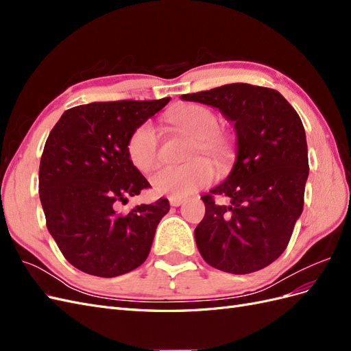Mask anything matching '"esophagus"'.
<instances>
[{
  "label": "esophagus",
  "instance_id": "obj_1",
  "mask_svg": "<svg viewBox=\"0 0 351 351\" xmlns=\"http://www.w3.org/2000/svg\"><path fill=\"white\" fill-rule=\"evenodd\" d=\"M183 204H184L183 197H169V205H171V206H180Z\"/></svg>",
  "mask_w": 351,
  "mask_h": 351
}]
</instances>
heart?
<instances>
[{
	"mask_svg": "<svg viewBox=\"0 0 351 351\" xmlns=\"http://www.w3.org/2000/svg\"><path fill=\"white\" fill-rule=\"evenodd\" d=\"M168 121L176 129L196 139L192 156L206 155L221 171L228 169L234 161L236 149L231 137L218 132V117L202 105H182L168 114ZM159 137L156 127L146 121L132 133L127 143V154L132 164L142 173L149 171L158 162ZM214 168L204 158L182 167L159 168L151 176L152 189L158 195L186 197L214 180Z\"/></svg>",
	"mask_w": 351,
	"mask_h": 351,
	"instance_id": "b5f03b06",
	"label": "heart"
}]
</instances>
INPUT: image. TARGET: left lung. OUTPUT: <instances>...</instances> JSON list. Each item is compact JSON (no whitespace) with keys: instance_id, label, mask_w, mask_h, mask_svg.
<instances>
[{"instance_id":"1","label":"left lung","mask_w":351,"mask_h":351,"mask_svg":"<svg viewBox=\"0 0 351 351\" xmlns=\"http://www.w3.org/2000/svg\"><path fill=\"white\" fill-rule=\"evenodd\" d=\"M183 101L217 108L234 124L236 161L210 190L230 205L202 196L206 212L195 230L206 263L230 274H250L277 261L303 210L309 176L304 127L274 89L247 83L182 95Z\"/></svg>"}]
</instances>
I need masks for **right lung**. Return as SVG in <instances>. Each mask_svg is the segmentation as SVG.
Instances as JSON below:
<instances>
[{"mask_svg": "<svg viewBox=\"0 0 351 351\" xmlns=\"http://www.w3.org/2000/svg\"><path fill=\"white\" fill-rule=\"evenodd\" d=\"M168 102L79 105L51 130L39 165V197L49 234L74 268L112 278L146 261L168 200L137 205L125 215L117 214V205L151 187L132 164L127 143Z\"/></svg>", "mask_w": 351, "mask_h": 351, "instance_id": "right-lung-1", "label": "right lung"}]
</instances>
